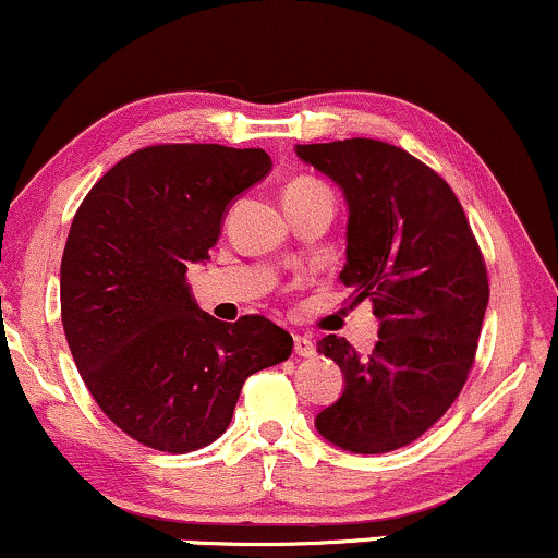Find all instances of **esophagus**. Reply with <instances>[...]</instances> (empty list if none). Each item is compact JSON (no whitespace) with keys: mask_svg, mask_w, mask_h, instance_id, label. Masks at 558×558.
<instances>
[{"mask_svg":"<svg viewBox=\"0 0 558 558\" xmlns=\"http://www.w3.org/2000/svg\"><path fill=\"white\" fill-rule=\"evenodd\" d=\"M293 351H296L301 359H312V355L317 353V348H314L312 338H306V335H296V338H293Z\"/></svg>","mask_w":558,"mask_h":558,"instance_id":"esophagus-1","label":"esophagus"}]
</instances>
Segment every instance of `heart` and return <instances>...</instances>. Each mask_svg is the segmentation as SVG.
<instances>
[{
    "mask_svg": "<svg viewBox=\"0 0 558 558\" xmlns=\"http://www.w3.org/2000/svg\"><path fill=\"white\" fill-rule=\"evenodd\" d=\"M317 194H330L325 184L317 179H308V177H299L293 179L291 184L286 186L283 192V203H296V199H308V197H317Z\"/></svg>",
    "mask_w": 558,
    "mask_h": 558,
    "instance_id": "b5f03b06",
    "label": "heart"
}]
</instances>
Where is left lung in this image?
<instances>
[{
    "instance_id": "obj_1",
    "label": "left lung",
    "mask_w": 558,
    "mask_h": 558,
    "mask_svg": "<svg viewBox=\"0 0 558 558\" xmlns=\"http://www.w3.org/2000/svg\"><path fill=\"white\" fill-rule=\"evenodd\" d=\"M296 156L343 190L340 283L379 319L368 355L338 335L317 343L345 389L314 426L345 452H392L428 432L465 385L488 306L486 265L460 199L411 153L353 137L296 145Z\"/></svg>"
}]
</instances>
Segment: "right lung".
<instances>
[{"instance_id": "add662e5", "label": "right lung", "mask_w": 558, "mask_h": 558, "mask_svg": "<svg viewBox=\"0 0 558 558\" xmlns=\"http://www.w3.org/2000/svg\"><path fill=\"white\" fill-rule=\"evenodd\" d=\"M270 169L259 147H143L100 177L72 220L59 275L66 343L100 411L145 447H207L246 377L291 355L283 327L259 314L218 322L186 283L210 259L228 205Z\"/></svg>"}]
</instances>
